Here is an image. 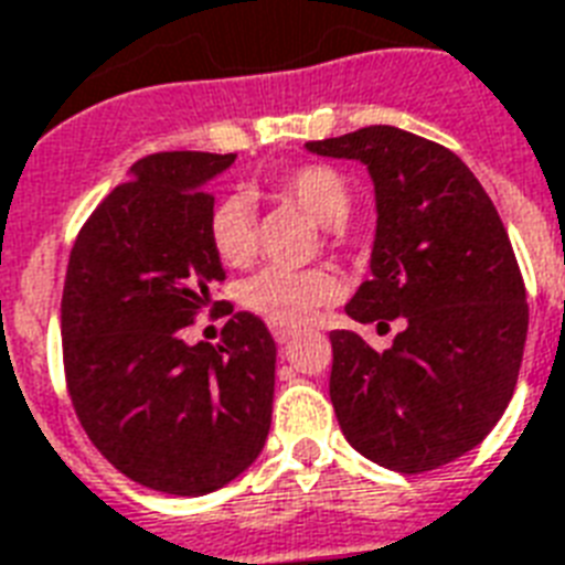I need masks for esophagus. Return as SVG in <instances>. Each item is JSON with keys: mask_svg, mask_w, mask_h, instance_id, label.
Masks as SVG:
<instances>
[{"mask_svg": "<svg viewBox=\"0 0 565 565\" xmlns=\"http://www.w3.org/2000/svg\"><path fill=\"white\" fill-rule=\"evenodd\" d=\"M292 334H296V331L287 329V326H273V338L278 340V343H290Z\"/></svg>", "mask_w": 565, "mask_h": 565, "instance_id": "34e87169", "label": "esophagus"}]
</instances>
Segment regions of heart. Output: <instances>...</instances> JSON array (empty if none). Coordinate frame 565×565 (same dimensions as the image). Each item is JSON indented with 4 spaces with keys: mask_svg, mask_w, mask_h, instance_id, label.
I'll list each match as a JSON object with an SVG mask.
<instances>
[{
    "mask_svg": "<svg viewBox=\"0 0 565 565\" xmlns=\"http://www.w3.org/2000/svg\"><path fill=\"white\" fill-rule=\"evenodd\" d=\"M275 195L287 198L322 227H340L350 218L352 192L329 166H301L273 180ZM206 239L225 266H245L254 257V204L245 195H225L210 206ZM343 284L329 269H264L243 287V305L273 326H305L340 299Z\"/></svg>",
    "mask_w": 565,
    "mask_h": 565,
    "instance_id": "1",
    "label": "heart"
}]
</instances>
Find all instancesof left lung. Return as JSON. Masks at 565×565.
<instances>
[{"label":"left lung","mask_w":565,"mask_h":565,"mask_svg":"<svg viewBox=\"0 0 565 565\" xmlns=\"http://www.w3.org/2000/svg\"><path fill=\"white\" fill-rule=\"evenodd\" d=\"M359 159L373 180L370 281L355 322L403 317L391 350L331 331L329 394L343 436L370 462L433 471L480 445L510 406L527 340V296L492 198L454 150L397 127L308 141Z\"/></svg>","instance_id":"obj_1"}]
</instances>
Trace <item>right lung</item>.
Wrapping results in <instances>:
<instances>
[{"instance_id":"add662e5","label":"right lung","mask_w":565,"mask_h":565,"mask_svg":"<svg viewBox=\"0 0 565 565\" xmlns=\"http://www.w3.org/2000/svg\"><path fill=\"white\" fill-rule=\"evenodd\" d=\"M236 153L139 159L76 236L62 296L64 376L82 429L129 480L215 492L260 456L273 424L275 340L234 313L222 343L183 331L225 281L206 239V183Z\"/></svg>"}]
</instances>
